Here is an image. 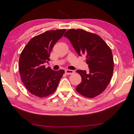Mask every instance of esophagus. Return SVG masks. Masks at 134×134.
<instances>
[{"instance_id":"1","label":"esophagus","mask_w":134,"mask_h":134,"mask_svg":"<svg viewBox=\"0 0 134 134\" xmlns=\"http://www.w3.org/2000/svg\"><path fill=\"white\" fill-rule=\"evenodd\" d=\"M74 71L73 70H66L65 71V73L67 75H71L74 74Z\"/></svg>"}]
</instances>
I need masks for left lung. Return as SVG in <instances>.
Instances as JSON below:
<instances>
[{
	"mask_svg": "<svg viewBox=\"0 0 134 134\" xmlns=\"http://www.w3.org/2000/svg\"><path fill=\"white\" fill-rule=\"evenodd\" d=\"M64 36L69 39L79 56H86L89 71L78 70L82 82L76 91L86 98H93L106 90L111 79L114 61L111 49L95 34L82 29H70Z\"/></svg>",
	"mask_w": 134,
	"mask_h": 134,
	"instance_id": "1",
	"label": "left lung"
}]
</instances>
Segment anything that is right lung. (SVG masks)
<instances>
[{"mask_svg":"<svg viewBox=\"0 0 134 134\" xmlns=\"http://www.w3.org/2000/svg\"><path fill=\"white\" fill-rule=\"evenodd\" d=\"M65 29L46 31L34 36L21 53L18 70L24 85L32 95L39 98L49 96L56 90L64 71L45 67L50 61L53 47L61 38Z\"/></svg>","mask_w":134,"mask_h":134,"instance_id":"add662e5","label":"right lung"}]
</instances>
